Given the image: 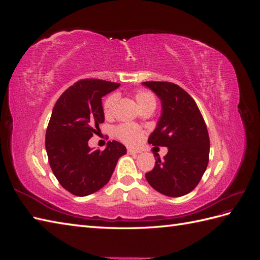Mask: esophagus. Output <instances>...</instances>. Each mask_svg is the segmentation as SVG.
Here are the masks:
<instances>
[{
    "instance_id": "34e87169",
    "label": "esophagus",
    "mask_w": 260,
    "mask_h": 260,
    "mask_svg": "<svg viewBox=\"0 0 260 260\" xmlns=\"http://www.w3.org/2000/svg\"><path fill=\"white\" fill-rule=\"evenodd\" d=\"M140 151H137V149H133V148H128V154L130 155H136V154H139Z\"/></svg>"
}]
</instances>
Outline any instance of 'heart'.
Here are the masks:
<instances>
[{"label": "heart", "instance_id": "b5f03b06", "mask_svg": "<svg viewBox=\"0 0 260 260\" xmlns=\"http://www.w3.org/2000/svg\"><path fill=\"white\" fill-rule=\"evenodd\" d=\"M135 99L137 104L143 111L147 109H154L156 106V99L153 94L146 90H138L135 93ZM117 104V98L115 95H109L103 104L104 115L109 118L115 113ZM116 137L119 139L121 142L128 145H137L140 143L144 136V131L136 124L124 123L116 128Z\"/></svg>", "mask_w": 260, "mask_h": 260}]
</instances>
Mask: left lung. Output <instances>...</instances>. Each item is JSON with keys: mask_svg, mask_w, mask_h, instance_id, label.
Returning <instances> with one entry per match:
<instances>
[{"mask_svg": "<svg viewBox=\"0 0 260 260\" xmlns=\"http://www.w3.org/2000/svg\"><path fill=\"white\" fill-rule=\"evenodd\" d=\"M142 84L161 101V116L148 143L168 147L162 159L156 155L155 167L145 178L157 192L180 198L194 190L207 168L210 143L206 123L195 101L179 85L162 81Z\"/></svg>", "mask_w": 260, "mask_h": 260, "instance_id": "obj_1", "label": "left lung"}]
</instances>
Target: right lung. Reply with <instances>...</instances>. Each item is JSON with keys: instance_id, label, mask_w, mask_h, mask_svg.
Masks as SVG:
<instances>
[{"instance_id": "obj_1", "label": "right lung", "mask_w": 260, "mask_h": 260, "mask_svg": "<svg viewBox=\"0 0 260 260\" xmlns=\"http://www.w3.org/2000/svg\"><path fill=\"white\" fill-rule=\"evenodd\" d=\"M119 83L82 79L61 94L54 105L45 133V148L54 176L76 196L101 190L111 179L125 146L113 141L104 151H92L88 141L104 122L102 98Z\"/></svg>"}]
</instances>
